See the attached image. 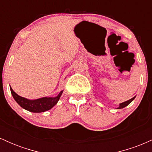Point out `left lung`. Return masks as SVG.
I'll return each mask as SVG.
<instances>
[{
	"instance_id": "left-lung-1",
	"label": "left lung",
	"mask_w": 152,
	"mask_h": 152,
	"mask_svg": "<svg viewBox=\"0 0 152 152\" xmlns=\"http://www.w3.org/2000/svg\"><path fill=\"white\" fill-rule=\"evenodd\" d=\"M135 97H136V96H134V97H133V98H132V99H129V100L126 101V102H123V103H121V104H119V106H118V107L117 108V109H123V108L126 107V106H128L129 104L130 103L132 102V101H133L134 99H135Z\"/></svg>"
}]
</instances>
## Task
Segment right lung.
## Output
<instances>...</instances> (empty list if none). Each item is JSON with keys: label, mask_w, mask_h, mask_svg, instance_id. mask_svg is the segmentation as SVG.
Here are the masks:
<instances>
[{"label": "right lung", "mask_w": 152, "mask_h": 152, "mask_svg": "<svg viewBox=\"0 0 152 152\" xmlns=\"http://www.w3.org/2000/svg\"><path fill=\"white\" fill-rule=\"evenodd\" d=\"M10 89L13 99H15V102L18 103V105L21 106L23 109L33 113H41L51 109L54 106L56 105L61 96L62 95L63 91H64V90L61 91L56 96H46L31 100V99L24 98V97L18 95L12 89L10 86Z\"/></svg>", "instance_id": "obj_1"}]
</instances>
